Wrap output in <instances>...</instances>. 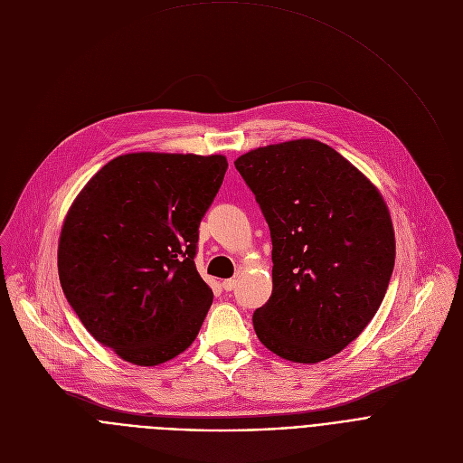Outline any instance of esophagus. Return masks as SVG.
Masks as SVG:
<instances>
[{
  "instance_id": "obj_1",
  "label": "esophagus",
  "mask_w": 463,
  "mask_h": 463,
  "mask_svg": "<svg viewBox=\"0 0 463 463\" xmlns=\"http://www.w3.org/2000/svg\"><path fill=\"white\" fill-rule=\"evenodd\" d=\"M235 285H237V279H224V281H222V288H224L226 292L233 290V288H235Z\"/></svg>"
}]
</instances>
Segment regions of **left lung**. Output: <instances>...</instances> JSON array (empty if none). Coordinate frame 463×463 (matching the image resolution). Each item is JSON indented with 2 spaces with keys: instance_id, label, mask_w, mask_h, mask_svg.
<instances>
[{
  "instance_id": "1",
  "label": "left lung",
  "mask_w": 463,
  "mask_h": 463,
  "mask_svg": "<svg viewBox=\"0 0 463 463\" xmlns=\"http://www.w3.org/2000/svg\"><path fill=\"white\" fill-rule=\"evenodd\" d=\"M235 167L272 237V296L253 329L287 361L315 364L372 322L395 263V235L379 189L317 139L250 150Z\"/></svg>"
}]
</instances>
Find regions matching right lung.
Instances as JSON below:
<instances>
[{"instance_id": "right-lung-1", "label": "right lung", "mask_w": 463, "mask_h": 463, "mask_svg": "<svg viewBox=\"0 0 463 463\" xmlns=\"http://www.w3.org/2000/svg\"><path fill=\"white\" fill-rule=\"evenodd\" d=\"M226 169L221 154H123L71 203L61 285L88 333L123 361L158 366L196 338L213 301L194 267L198 226Z\"/></svg>"}]
</instances>
